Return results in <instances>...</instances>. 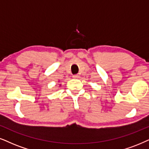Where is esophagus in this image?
Returning a JSON list of instances; mask_svg holds the SVG:
<instances>
[{
    "mask_svg": "<svg viewBox=\"0 0 149 149\" xmlns=\"http://www.w3.org/2000/svg\"><path fill=\"white\" fill-rule=\"evenodd\" d=\"M73 78H75V79L78 78H79V76H78V74H76V75H73Z\"/></svg>",
    "mask_w": 149,
    "mask_h": 149,
    "instance_id": "34e87169",
    "label": "esophagus"
}]
</instances>
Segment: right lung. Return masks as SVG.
<instances>
[{"label": "right lung", "instance_id": "add662e5", "mask_svg": "<svg viewBox=\"0 0 149 149\" xmlns=\"http://www.w3.org/2000/svg\"><path fill=\"white\" fill-rule=\"evenodd\" d=\"M59 86H61V84H59Z\"/></svg>", "mask_w": 149, "mask_h": 149}]
</instances>
